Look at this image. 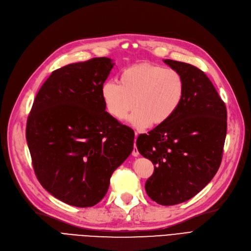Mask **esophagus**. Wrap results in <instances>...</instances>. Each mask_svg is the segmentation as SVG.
Listing matches in <instances>:
<instances>
[{"instance_id": "1", "label": "esophagus", "mask_w": 251, "mask_h": 251, "mask_svg": "<svg viewBox=\"0 0 251 251\" xmlns=\"http://www.w3.org/2000/svg\"><path fill=\"white\" fill-rule=\"evenodd\" d=\"M137 135H138V132H136V131H135V141H136ZM132 155H133V156H138V155H139V151H138V150H137V148H136V144L134 146V149H133V151H132Z\"/></svg>"}]
</instances>
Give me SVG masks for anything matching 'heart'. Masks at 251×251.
I'll use <instances>...</instances> for the list:
<instances>
[{"instance_id": "b5f03b06", "label": "heart", "mask_w": 251, "mask_h": 251, "mask_svg": "<svg viewBox=\"0 0 251 251\" xmlns=\"http://www.w3.org/2000/svg\"><path fill=\"white\" fill-rule=\"evenodd\" d=\"M119 82L105 81L102 84V100L117 120H123L134 105L129 122L136 128L166 123L176 113L184 97L181 75L156 65L131 66L121 72Z\"/></svg>"}]
</instances>
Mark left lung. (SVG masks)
I'll use <instances>...</instances> for the list:
<instances>
[{
  "label": "left lung",
  "instance_id": "obj_1",
  "mask_svg": "<svg viewBox=\"0 0 251 251\" xmlns=\"http://www.w3.org/2000/svg\"><path fill=\"white\" fill-rule=\"evenodd\" d=\"M184 82V97L169 120L140 134L136 147L151 160L146 183L151 199L174 205L192 199L218 172L227 133V110L203 71L187 63L164 60Z\"/></svg>",
  "mask_w": 251,
  "mask_h": 251
}]
</instances>
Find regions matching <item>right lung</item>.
Here are the masks:
<instances>
[{
	"instance_id": "1",
	"label": "right lung",
	"mask_w": 251,
	"mask_h": 251,
	"mask_svg": "<svg viewBox=\"0 0 251 251\" xmlns=\"http://www.w3.org/2000/svg\"><path fill=\"white\" fill-rule=\"evenodd\" d=\"M94 58L55 70L38 90L26 140L42 186L78 207L100 202L133 151V130L105 112L101 86L114 67Z\"/></svg>"
}]
</instances>
